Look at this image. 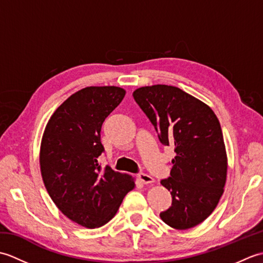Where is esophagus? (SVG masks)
Instances as JSON below:
<instances>
[{
  "label": "esophagus",
  "instance_id": "obj_1",
  "mask_svg": "<svg viewBox=\"0 0 263 263\" xmlns=\"http://www.w3.org/2000/svg\"><path fill=\"white\" fill-rule=\"evenodd\" d=\"M138 178H139V181H140L143 184H148V183L154 182V178L148 174H144V173H140V174L138 175Z\"/></svg>",
  "mask_w": 263,
  "mask_h": 263
}]
</instances>
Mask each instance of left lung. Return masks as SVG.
Wrapping results in <instances>:
<instances>
[{
    "label": "left lung",
    "mask_w": 263,
    "mask_h": 263,
    "mask_svg": "<svg viewBox=\"0 0 263 263\" xmlns=\"http://www.w3.org/2000/svg\"><path fill=\"white\" fill-rule=\"evenodd\" d=\"M159 141L174 146L171 176L160 184L172 194V205L160 212L165 224L189 230L215 210L224 193L227 156L220 123L208 105L180 88L155 85L133 91Z\"/></svg>",
    "instance_id": "1"
}]
</instances>
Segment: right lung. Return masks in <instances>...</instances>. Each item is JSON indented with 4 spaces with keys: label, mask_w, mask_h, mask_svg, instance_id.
Returning a JSON list of instances; mask_svg holds the SVG:
<instances>
[{
    "label": "right lung",
    "mask_w": 263,
    "mask_h": 263,
    "mask_svg": "<svg viewBox=\"0 0 263 263\" xmlns=\"http://www.w3.org/2000/svg\"><path fill=\"white\" fill-rule=\"evenodd\" d=\"M124 96V89L114 86L83 88L54 111L44 131V184L62 214L83 227L108 222L136 185L130 175L98 163L102 125Z\"/></svg>",
    "instance_id": "right-lung-1"
}]
</instances>
